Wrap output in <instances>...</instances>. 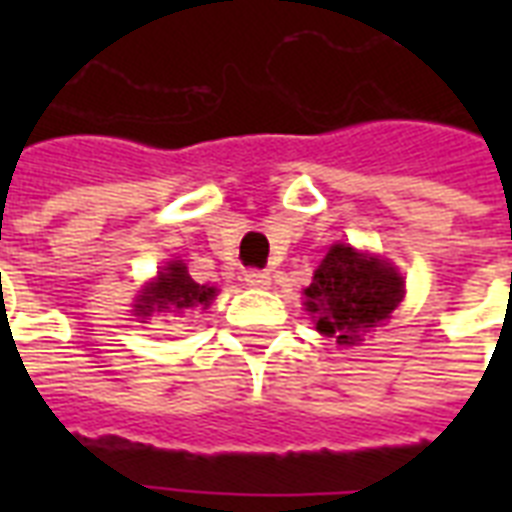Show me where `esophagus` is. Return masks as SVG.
<instances>
[{
  "label": "esophagus",
  "mask_w": 512,
  "mask_h": 512,
  "mask_svg": "<svg viewBox=\"0 0 512 512\" xmlns=\"http://www.w3.org/2000/svg\"><path fill=\"white\" fill-rule=\"evenodd\" d=\"M244 281H247L249 287L265 289L268 284H271V276H268L265 271H257V268H249V271H244Z\"/></svg>",
  "instance_id": "34e87169"
}]
</instances>
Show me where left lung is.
<instances>
[{"mask_svg":"<svg viewBox=\"0 0 512 512\" xmlns=\"http://www.w3.org/2000/svg\"><path fill=\"white\" fill-rule=\"evenodd\" d=\"M305 297L321 335L356 345L361 332L377 327L401 303L404 279L385 260L335 244L313 273Z\"/></svg>","mask_w":512,"mask_h":512,"instance_id":"left-lung-1","label":"left lung"}]
</instances>
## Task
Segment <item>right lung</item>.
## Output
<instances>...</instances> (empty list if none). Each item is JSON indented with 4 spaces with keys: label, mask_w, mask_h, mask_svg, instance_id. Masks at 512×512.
Masks as SVG:
<instances>
[{
    "label": "right lung",
    "mask_w": 512,
    "mask_h": 512,
    "mask_svg": "<svg viewBox=\"0 0 512 512\" xmlns=\"http://www.w3.org/2000/svg\"><path fill=\"white\" fill-rule=\"evenodd\" d=\"M215 297V287H204L191 279V273L183 263H170L159 273V279L151 287L143 289V295L135 303V316L146 319L154 311L180 313L183 308H196V305H209Z\"/></svg>",
    "instance_id": "add662e5"
}]
</instances>
